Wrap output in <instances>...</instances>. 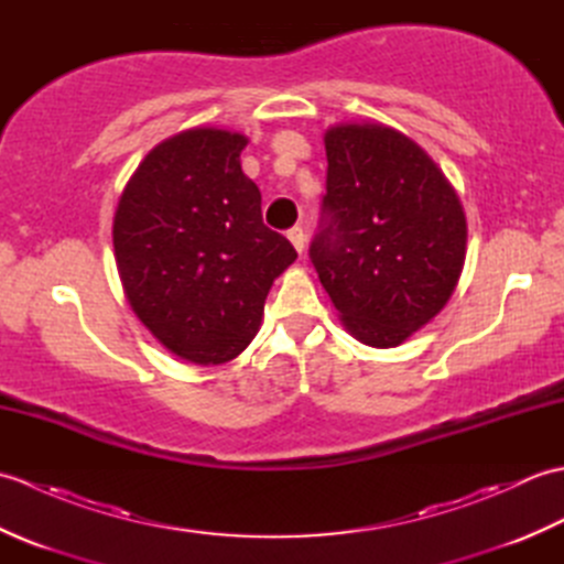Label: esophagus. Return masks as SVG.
<instances>
[{"label":"esophagus","mask_w":564,"mask_h":564,"mask_svg":"<svg viewBox=\"0 0 564 564\" xmlns=\"http://www.w3.org/2000/svg\"><path fill=\"white\" fill-rule=\"evenodd\" d=\"M289 239H291V242H293V247H295V249L301 251V254H303L307 239H305V232H303V227H301V225L291 227V230H289Z\"/></svg>","instance_id":"esophagus-1"}]
</instances>
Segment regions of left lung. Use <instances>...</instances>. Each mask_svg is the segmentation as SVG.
Instances as JSON below:
<instances>
[{"label":"left lung","instance_id":"8db88e82","mask_svg":"<svg viewBox=\"0 0 564 564\" xmlns=\"http://www.w3.org/2000/svg\"><path fill=\"white\" fill-rule=\"evenodd\" d=\"M325 150L327 194L310 259L358 341L400 346L458 285L463 206L436 162L388 126H334Z\"/></svg>","mask_w":564,"mask_h":564}]
</instances>
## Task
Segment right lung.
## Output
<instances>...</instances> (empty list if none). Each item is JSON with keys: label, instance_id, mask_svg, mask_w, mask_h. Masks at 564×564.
Here are the masks:
<instances>
[{"label": "right lung", "instance_id": "1", "mask_svg": "<svg viewBox=\"0 0 564 564\" xmlns=\"http://www.w3.org/2000/svg\"><path fill=\"white\" fill-rule=\"evenodd\" d=\"M247 138L191 128L148 152L113 218L130 307L184 361H232L257 337L273 281L297 259L261 220L259 186L242 172Z\"/></svg>", "mask_w": 564, "mask_h": 564}]
</instances>
